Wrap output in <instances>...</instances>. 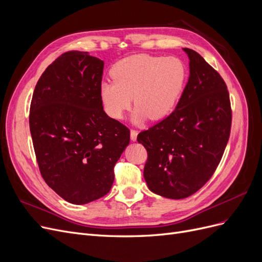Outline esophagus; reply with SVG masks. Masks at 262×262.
<instances>
[{
  "label": "esophagus",
  "mask_w": 262,
  "mask_h": 262,
  "mask_svg": "<svg viewBox=\"0 0 262 262\" xmlns=\"http://www.w3.org/2000/svg\"><path fill=\"white\" fill-rule=\"evenodd\" d=\"M137 137H138V131L131 129V140L132 141H137Z\"/></svg>",
  "instance_id": "34e87169"
}]
</instances>
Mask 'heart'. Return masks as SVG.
Segmentation results:
<instances>
[{
	"mask_svg": "<svg viewBox=\"0 0 262 262\" xmlns=\"http://www.w3.org/2000/svg\"><path fill=\"white\" fill-rule=\"evenodd\" d=\"M114 81L102 82L100 98L107 114L121 119L132 104L137 107L132 120L143 122L167 117L184 91L185 63L176 57L137 54L117 62L112 69Z\"/></svg>",
	"mask_w": 262,
	"mask_h": 262,
	"instance_id": "b5f03b06",
	"label": "heart"
}]
</instances>
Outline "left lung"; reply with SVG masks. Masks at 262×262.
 Wrapping results in <instances>:
<instances>
[{"label": "left lung", "mask_w": 262, "mask_h": 262, "mask_svg": "<svg viewBox=\"0 0 262 262\" xmlns=\"http://www.w3.org/2000/svg\"><path fill=\"white\" fill-rule=\"evenodd\" d=\"M190 76L176 109L138 134L147 152L144 179L150 191L185 199L213 176L231 134L232 108L227 86L194 50L185 48Z\"/></svg>", "instance_id": "left-lung-1"}]
</instances>
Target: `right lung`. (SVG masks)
<instances>
[{"mask_svg":"<svg viewBox=\"0 0 262 262\" xmlns=\"http://www.w3.org/2000/svg\"><path fill=\"white\" fill-rule=\"evenodd\" d=\"M104 61L89 52L62 53L46 69L33 94L29 128L46 184L66 201L85 204L112 189L115 165L130 130L104 112Z\"/></svg>","mask_w":262,"mask_h":262,"instance_id":"right-lung-1","label":"right lung"}]
</instances>
